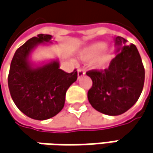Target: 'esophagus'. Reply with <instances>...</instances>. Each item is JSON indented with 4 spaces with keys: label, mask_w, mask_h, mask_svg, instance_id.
<instances>
[{
    "label": "esophagus",
    "mask_w": 153,
    "mask_h": 153,
    "mask_svg": "<svg viewBox=\"0 0 153 153\" xmlns=\"http://www.w3.org/2000/svg\"><path fill=\"white\" fill-rule=\"evenodd\" d=\"M85 72L83 70V69H81V68H79V69H78V78L79 79L80 77H82L83 75H85Z\"/></svg>",
    "instance_id": "obj_1"
}]
</instances>
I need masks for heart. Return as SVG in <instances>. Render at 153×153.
Returning a JSON list of instances; mask_svg holds the SVG:
<instances>
[{
  "label": "heart",
  "mask_w": 153,
  "mask_h": 153,
  "mask_svg": "<svg viewBox=\"0 0 153 153\" xmlns=\"http://www.w3.org/2000/svg\"><path fill=\"white\" fill-rule=\"evenodd\" d=\"M112 51L110 46L105 45L104 42L98 41L91 43L84 47L79 51V58L82 60L89 61L95 60L96 67L100 69H103L111 61Z\"/></svg>",
  "instance_id": "obj_1"
}]
</instances>
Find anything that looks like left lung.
<instances>
[{
    "instance_id": "left-lung-1",
    "label": "left lung",
    "mask_w": 153,
    "mask_h": 153,
    "mask_svg": "<svg viewBox=\"0 0 153 153\" xmlns=\"http://www.w3.org/2000/svg\"><path fill=\"white\" fill-rule=\"evenodd\" d=\"M117 54L108 69L91 70L86 75L93 80L87 93L92 106L98 112L117 116L126 112L137 102L145 82V68L136 46L117 36Z\"/></svg>"
}]
</instances>
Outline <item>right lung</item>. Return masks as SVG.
Instances as JSON below:
<instances>
[{"label": "right lung", "mask_w": 153, "mask_h": 153, "mask_svg": "<svg viewBox=\"0 0 153 153\" xmlns=\"http://www.w3.org/2000/svg\"><path fill=\"white\" fill-rule=\"evenodd\" d=\"M52 35L38 34L16 50L8 74V88L14 104L27 117L45 120L62 110L66 93L78 78L76 70L68 74L59 69V59L42 65L30 61L39 45L52 43Z\"/></svg>", "instance_id": "1"}]
</instances>
